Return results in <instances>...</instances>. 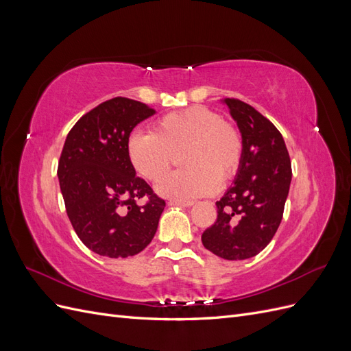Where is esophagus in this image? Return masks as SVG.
I'll use <instances>...</instances> for the list:
<instances>
[{
	"instance_id": "34e87169",
	"label": "esophagus",
	"mask_w": 351,
	"mask_h": 351,
	"mask_svg": "<svg viewBox=\"0 0 351 351\" xmlns=\"http://www.w3.org/2000/svg\"><path fill=\"white\" fill-rule=\"evenodd\" d=\"M169 205H178V206L189 208V206H193L195 202L193 200H177V199H173V200H169Z\"/></svg>"
}]
</instances>
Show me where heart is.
<instances>
[{"mask_svg": "<svg viewBox=\"0 0 351 351\" xmlns=\"http://www.w3.org/2000/svg\"><path fill=\"white\" fill-rule=\"evenodd\" d=\"M182 155L186 168L165 177L158 186L162 196L189 200L214 193L234 177L241 165L243 141L234 125L206 107H192L164 115L152 132H133L127 155L134 169L159 182Z\"/></svg>", "mask_w": 351, "mask_h": 351, "instance_id": "heart-1", "label": "heart"}]
</instances>
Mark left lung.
I'll return each instance as SVG.
<instances>
[{
    "mask_svg": "<svg viewBox=\"0 0 351 351\" xmlns=\"http://www.w3.org/2000/svg\"><path fill=\"white\" fill-rule=\"evenodd\" d=\"M224 102L243 141L241 165L217 202V221L202 234L204 246L227 261L256 256L277 232L291 183V162L281 133L268 119L234 98Z\"/></svg>",
    "mask_w": 351,
    "mask_h": 351,
    "instance_id": "obj_1",
    "label": "left lung"
}]
</instances>
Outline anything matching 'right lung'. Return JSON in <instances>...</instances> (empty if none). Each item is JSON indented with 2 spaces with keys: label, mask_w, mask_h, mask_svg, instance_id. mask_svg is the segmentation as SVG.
I'll return each instance as SVG.
<instances>
[{
  "label": "right lung",
  "mask_w": 351,
  "mask_h": 351,
  "mask_svg": "<svg viewBox=\"0 0 351 351\" xmlns=\"http://www.w3.org/2000/svg\"><path fill=\"white\" fill-rule=\"evenodd\" d=\"M154 114L146 104L117 97L84 114L67 134L57 171L62 199L77 237L101 256H134L156 232L165 200L136 176L127 155L132 130Z\"/></svg>",
  "instance_id": "obj_1"
}]
</instances>
